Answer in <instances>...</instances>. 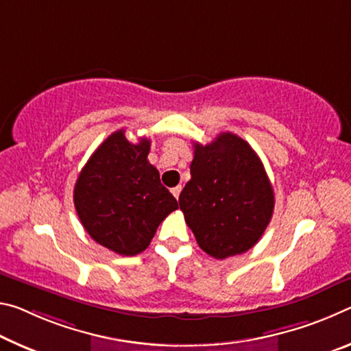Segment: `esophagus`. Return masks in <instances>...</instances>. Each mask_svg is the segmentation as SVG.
<instances>
[{"label":"esophagus","instance_id":"esophagus-1","mask_svg":"<svg viewBox=\"0 0 351 351\" xmlns=\"http://www.w3.org/2000/svg\"><path fill=\"white\" fill-rule=\"evenodd\" d=\"M180 191H182V186H176V188H172L171 189V193H172V196H174L177 200H179V196H180Z\"/></svg>","mask_w":351,"mask_h":351}]
</instances>
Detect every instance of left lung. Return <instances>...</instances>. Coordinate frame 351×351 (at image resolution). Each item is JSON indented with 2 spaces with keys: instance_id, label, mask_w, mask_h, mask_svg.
I'll use <instances>...</instances> for the list:
<instances>
[{
  "instance_id": "1",
  "label": "left lung",
  "mask_w": 351,
  "mask_h": 351,
  "mask_svg": "<svg viewBox=\"0 0 351 351\" xmlns=\"http://www.w3.org/2000/svg\"><path fill=\"white\" fill-rule=\"evenodd\" d=\"M191 180L179 205L200 249L216 260L252 249L271 222L274 189L260 157L238 135L194 143Z\"/></svg>"
}]
</instances>
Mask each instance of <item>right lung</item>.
<instances>
[{"instance_id":"right-lung-1","label":"right lung","mask_w":351,"mask_h":351,"mask_svg":"<svg viewBox=\"0 0 351 351\" xmlns=\"http://www.w3.org/2000/svg\"><path fill=\"white\" fill-rule=\"evenodd\" d=\"M151 141L130 143L117 130L91 155L74 185V206L97 244L118 255L146 250L177 200L149 163Z\"/></svg>"}]
</instances>
